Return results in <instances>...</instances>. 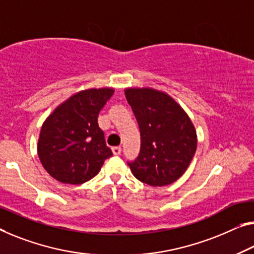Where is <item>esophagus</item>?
<instances>
[{
  "label": "esophagus",
  "mask_w": 254,
  "mask_h": 254,
  "mask_svg": "<svg viewBox=\"0 0 254 254\" xmlns=\"http://www.w3.org/2000/svg\"><path fill=\"white\" fill-rule=\"evenodd\" d=\"M112 153H114L115 155H119L120 153H122V147L120 146L112 147Z\"/></svg>",
  "instance_id": "34e87169"
}]
</instances>
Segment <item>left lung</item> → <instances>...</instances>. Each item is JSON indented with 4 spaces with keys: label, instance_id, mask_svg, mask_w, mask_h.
<instances>
[{
    "label": "left lung",
    "instance_id": "obj_1",
    "mask_svg": "<svg viewBox=\"0 0 254 254\" xmlns=\"http://www.w3.org/2000/svg\"><path fill=\"white\" fill-rule=\"evenodd\" d=\"M125 95L140 131L139 155L128 163L132 175L151 186L173 184L184 175L196 151L192 120L166 92L127 87Z\"/></svg>",
    "mask_w": 254,
    "mask_h": 254
}]
</instances>
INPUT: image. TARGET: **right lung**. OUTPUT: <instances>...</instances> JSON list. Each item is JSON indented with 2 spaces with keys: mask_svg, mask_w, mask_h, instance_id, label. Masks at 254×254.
<instances>
[{
  "mask_svg": "<svg viewBox=\"0 0 254 254\" xmlns=\"http://www.w3.org/2000/svg\"><path fill=\"white\" fill-rule=\"evenodd\" d=\"M114 92L112 87L77 92L45 119L37 154L51 177L64 184L79 185L100 173L112 152L105 144L97 117Z\"/></svg>",
  "mask_w": 254,
  "mask_h": 254,
  "instance_id": "add662e5",
  "label": "right lung"
}]
</instances>
